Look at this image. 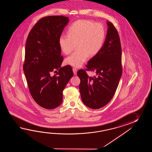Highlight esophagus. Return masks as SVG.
I'll use <instances>...</instances> for the list:
<instances>
[{
  "mask_svg": "<svg viewBox=\"0 0 152 152\" xmlns=\"http://www.w3.org/2000/svg\"><path fill=\"white\" fill-rule=\"evenodd\" d=\"M77 69L75 68H73V73H74V75H77Z\"/></svg>",
  "mask_w": 152,
  "mask_h": 152,
  "instance_id": "1",
  "label": "esophagus"
}]
</instances>
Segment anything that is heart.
<instances>
[{
    "label": "heart",
    "instance_id": "obj_1",
    "mask_svg": "<svg viewBox=\"0 0 152 152\" xmlns=\"http://www.w3.org/2000/svg\"><path fill=\"white\" fill-rule=\"evenodd\" d=\"M68 35H61L58 44L65 54L77 50L65 60V63L76 68L81 67L88 56H94L100 52L105 37V29L101 23L91 20L75 21L68 29Z\"/></svg>",
    "mask_w": 152,
    "mask_h": 152
}]
</instances>
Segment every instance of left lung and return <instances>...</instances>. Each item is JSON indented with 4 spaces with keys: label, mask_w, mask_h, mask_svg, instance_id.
<instances>
[{
    "label": "left lung",
    "mask_w": 152,
    "mask_h": 152,
    "mask_svg": "<svg viewBox=\"0 0 152 152\" xmlns=\"http://www.w3.org/2000/svg\"><path fill=\"white\" fill-rule=\"evenodd\" d=\"M107 23L108 28L103 45L86 66V70L95 72L96 76L89 77L84 69L77 72L80 79L79 90L82 101L92 109L104 107L111 100L122 73L119 35L113 23Z\"/></svg>",
    "instance_id": "obj_1"
}]
</instances>
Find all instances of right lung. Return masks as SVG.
I'll return each instance as SVG.
<instances>
[{
  "instance_id": "add662e5",
  "label": "right lung",
  "mask_w": 152,
  "mask_h": 152,
  "mask_svg": "<svg viewBox=\"0 0 152 152\" xmlns=\"http://www.w3.org/2000/svg\"><path fill=\"white\" fill-rule=\"evenodd\" d=\"M68 22V17L62 16L43 17L30 30L26 42L23 71L29 91L36 102L47 109L61 105L63 91L73 76L70 66L61 67L63 56L58 44ZM56 70L58 72L52 76Z\"/></svg>"
}]
</instances>
